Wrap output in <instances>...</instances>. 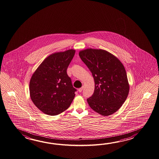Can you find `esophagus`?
<instances>
[{
    "instance_id": "34e87169",
    "label": "esophagus",
    "mask_w": 159,
    "mask_h": 159,
    "mask_svg": "<svg viewBox=\"0 0 159 159\" xmlns=\"http://www.w3.org/2000/svg\"><path fill=\"white\" fill-rule=\"evenodd\" d=\"M83 89H84V87H83V86H82V88H80V89H78V91H79V92H80V93H81V92H82V90H83Z\"/></svg>"
}]
</instances>
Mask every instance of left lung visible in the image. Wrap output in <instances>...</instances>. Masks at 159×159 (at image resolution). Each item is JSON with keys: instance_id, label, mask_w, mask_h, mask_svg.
Listing matches in <instances>:
<instances>
[{"instance_id": "obj_1", "label": "left lung", "mask_w": 159, "mask_h": 159, "mask_svg": "<svg viewBox=\"0 0 159 159\" xmlns=\"http://www.w3.org/2000/svg\"><path fill=\"white\" fill-rule=\"evenodd\" d=\"M79 56L94 80V93L87 99L90 107L103 116L117 111L129 90L127 73L121 61L101 49L88 48L80 51Z\"/></svg>"}]
</instances>
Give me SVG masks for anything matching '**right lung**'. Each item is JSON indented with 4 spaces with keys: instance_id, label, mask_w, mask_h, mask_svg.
<instances>
[{
    "instance_id": "right-lung-1",
    "label": "right lung",
    "mask_w": 159,
    "mask_h": 159,
    "mask_svg": "<svg viewBox=\"0 0 159 159\" xmlns=\"http://www.w3.org/2000/svg\"><path fill=\"white\" fill-rule=\"evenodd\" d=\"M75 49L50 54L32 75L30 94L32 101L41 111L57 115L71 105L76 89L66 70L75 56Z\"/></svg>"
}]
</instances>
